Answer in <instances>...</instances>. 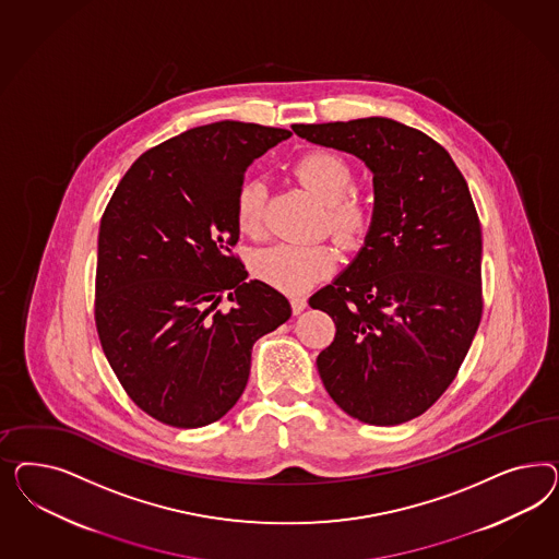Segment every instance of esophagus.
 <instances>
[{"label": "esophagus", "instance_id": "1", "mask_svg": "<svg viewBox=\"0 0 559 559\" xmlns=\"http://www.w3.org/2000/svg\"><path fill=\"white\" fill-rule=\"evenodd\" d=\"M290 307H293V313L299 316L305 307H307V299L299 297V295H297V297H290Z\"/></svg>", "mask_w": 559, "mask_h": 559}]
</instances>
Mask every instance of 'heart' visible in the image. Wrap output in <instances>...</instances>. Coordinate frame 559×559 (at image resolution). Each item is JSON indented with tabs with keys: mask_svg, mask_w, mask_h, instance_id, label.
I'll list each match as a JSON object with an SVG mask.
<instances>
[{
	"mask_svg": "<svg viewBox=\"0 0 559 559\" xmlns=\"http://www.w3.org/2000/svg\"><path fill=\"white\" fill-rule=\"evenodd\" d=\"M295 174L320 201L328 204V227L346 246L360 243L371 229L372 209L353 190L355 171L334 152L305 153L295 164ZM266 188L260 180H246L236 194L237 229L248 237L264 234ZM338 252L330 243L290 246L278 243L255 252L252 274L274 288L297 293L311 287L336 269Z\"/></svg>",
	"mask_w": 559,
	"mask_h": 559,
	"instance_id": "heart-1",
	"label": "heart"
}]
</instances>
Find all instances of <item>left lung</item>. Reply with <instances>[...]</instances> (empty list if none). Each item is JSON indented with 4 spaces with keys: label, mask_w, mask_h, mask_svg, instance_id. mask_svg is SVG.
<instances>
[{
    "label": "left lung",
    "mask_w": 559,
    "mask_h": 559,
    "mask_svg": "<svg viewBox=\"0 0 559 559\" xmlns=\"http://www.w3.org/2000/svg\"><path fill=\"white\" fill-rule=\"evenodd\" d=\"M293 131L372 171L365 246L309 299L336 323L318 356L323 385L360 423H407L453 383L481 320V227L469 188L444 147L397 120Z\"/></svg>",
    "instance_id": "1"
}]
</instances>
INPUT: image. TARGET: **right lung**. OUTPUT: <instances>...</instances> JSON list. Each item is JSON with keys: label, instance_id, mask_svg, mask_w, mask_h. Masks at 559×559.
<instances>
[{"label": "right lung", "instance_id": "obj_1", "mask_svg": "<svg viewBox=\"0 0 559 559\" xmlns=\"http://www.w3.org/2000/svg\"><path fill=\"white\" fill-rule=\"evenodd\" d=\"M287 129L221 120L143 153L98 234L94 318L129 397L176 428L217 423L246 390L258 338L290 318L287 297L231 254L236 194ZM233 301L229 312L216 309Z\"/></svg>", "mask_w": 559, "mask_h": 559}]
</instances>
